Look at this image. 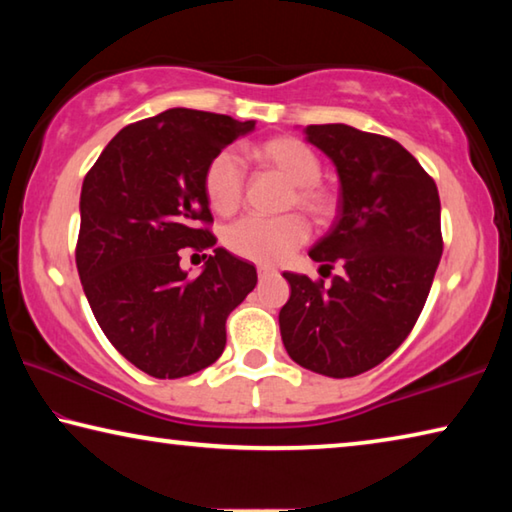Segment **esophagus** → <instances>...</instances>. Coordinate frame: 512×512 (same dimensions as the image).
<instances>
[{
  "instance_id": "esophagus-1",
  "label": "esophagus",
  "mask_w": 512,
  "mask_h": 512,
  "mask_svg": "<svg viewBox=\"0 0 512 512\" xmlns=\"http://www.w3.org/2000/svg\"><path fill=\"white\" fill-rule=\"evenodd\" d=\"M277 271L275 268H271V266H259L257 268V275H259V280H266V277H271V275H275Z\"/></svg>"
}]
</instances>
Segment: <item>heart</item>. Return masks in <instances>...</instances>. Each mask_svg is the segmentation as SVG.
<instances>
[{"label":"heart","mask_w":512,"mask_h":512,"mask_svg":"<svg viewBox=\"0 0 512 512\" xmlns=\"http://www.w3.org/2000/svg\"><path fill=\"white\" fill-rule=\"evenodd\" d=\"M250 158L262 171L275 173L289 185L284 210L307 212L318 223L334 219L339 198L334 189L320 183L323 162L318 153L298 137L277 135L257 142L248 149ZM246 176L239 158L232 151H219L207 162L203 173V192L216 214H232L244 201ZM309 239V225L300 214H284L277 219L248 216L232 223L223 232V244L232 255L248 262L273 266L289 259Z\"/></svg>","instance_id":"1"}]
</instances>
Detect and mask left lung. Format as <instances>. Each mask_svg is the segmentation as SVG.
Masks as SVG:
<instances>
[{
	"instance_id": "obj_1",
	"label": "left lung",
	"mask_w": 512,
	"mask_h": 512,
	"mask_svg": "<svg viewBox=\"0 0 512 512\" xmlns=\"http://www.w3.org/2000/svg\"><path fill=\"white\" fill-rule=\"evenodd\" d=\"M307 140L336 164L339 214L309 257L332 284L284 273V348L298 366L334 379L361 375L400 348L427 302L443 255L438 187L391 137L345 124L307 126Z\"/></svg>"
}]
</instances>
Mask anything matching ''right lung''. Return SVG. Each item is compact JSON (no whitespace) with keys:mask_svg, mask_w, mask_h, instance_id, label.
I'll list each match as a JSON object with an SVG mask.
<instances>
[{"mask_svg":"<svg viewBox=\"0 0 512 512\" xmlns=\"http://www.w3.org/2000/svg\"><path fill=\"white\" fill-rule=\"evenodd\" d=\"M255 121L171 108L112 137L81 189L76 268L92 314L121 357L158 379L221 357L225 320L257 284L253 264L216 248L207 162ZM180 247L213 248L187 278Z\"/></svg>","mask_w":512,"mask_h":512,"instance_id":"obj_1","label":"right lung"}]
</instances>
